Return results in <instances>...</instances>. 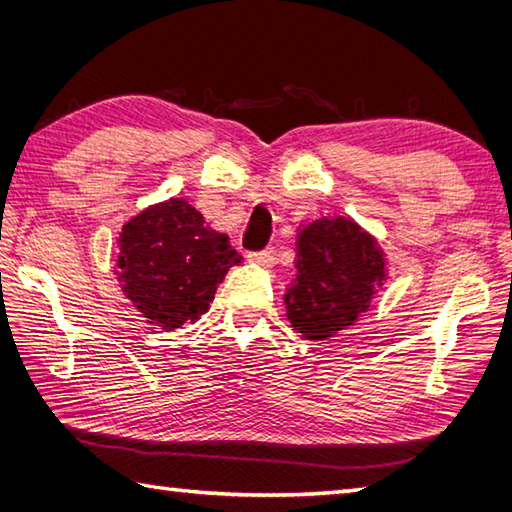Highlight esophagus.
Listing matches in <instances>:
<instances>
[{
  "label": "esophagus",
  "instance_id": "34e87169",
  "mask_svg": "<svg viewBox=\"0 0 512 512\" xmlns=\"http://www.w3.org/2000/svg\"><path fill=\"white\" fill-rule=\"evenodd\" d=\"M248 259H250V262L259 264V266L270 268V266H275V262H277V250L275 248H264V250H259V253H250Z\"/></svg>",
  "mask_w": 512,
  "mask_h": 512
}]
</instances>
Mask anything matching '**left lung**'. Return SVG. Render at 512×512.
Here are the masks:
<instances>
[{
	"label": "left lung",
	"mask_w": 512,
	"mask_h": 512,
	"mask_svg": "<svg viewBox=\"0 0 512 512\" xmlns=\"http://www.w3.org/2000/svg\"><path fill=\"white\" fill-rule=\"evenodd\" d=\"M295 268L284 297L286 317L310 341L354 325L387 281L385 250L347 215L301 224Z\"/></svg>",
	"instance_id": "left-lung-1"
}]
</instances>
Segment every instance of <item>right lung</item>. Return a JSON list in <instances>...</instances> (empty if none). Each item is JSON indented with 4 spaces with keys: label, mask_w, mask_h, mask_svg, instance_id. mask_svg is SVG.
<instances>
[{
    "label": "right lung",
    "mask_w": 512,
    "mask_h": 512,
    "mask_svg": "<svg viewBox=\"0 0 512 512\" xmlns=\"http://www.w3.org/2000/svg\"><path fill=\"white\" fill-rule=\"evenodd\" d=\"M242 264L224 233L184 198L151 204L123 224L114 275L149 325L165 332L209 310L228 268Z\"/></svg>",
    "instance_id": "add662e5"
}]
</instances>
